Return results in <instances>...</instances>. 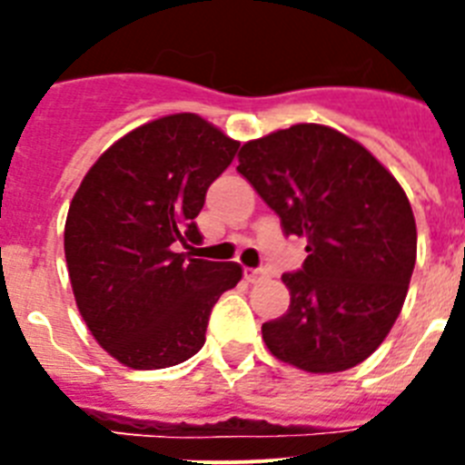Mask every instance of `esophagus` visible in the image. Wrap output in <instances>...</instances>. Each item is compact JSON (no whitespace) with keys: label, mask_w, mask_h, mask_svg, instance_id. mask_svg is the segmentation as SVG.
<instances>
[{"label":"esophagus","mask_w":465,"mask_h":465,"mask_svg":"<svg viewBox=\"0 0 465 465\" xmlns=\"http://www.w3.org/2000/svg\"><path fill=\"white\" fill-rule=\"evenodd\" d=\"M265 277H268V272H265V270L244 268V279L249 283H256V282H261V279H265Z\"/></svg>","instance_id":"obj_1"}]
</instances>
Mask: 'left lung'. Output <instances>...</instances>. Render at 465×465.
Here are the masks:
<instances>
[{
  "instance_id": "1",
  "label": "left lung",
  "mask_w": 465,
  "mask_h": 465,
  "mask_svg": "<svg viewBox=\"0 0 465 465\" xmlns=\"http://www.w3.org/2000/svg\"><path fill=\"white\" fill-rule=\"evenodd\" d=\"M237 172L307 242L305 265L283 274L286 314L262 323L270 354L328 375L384 342L408 295L417 223L396 176L335 127L298 123L246 142Z\"/></svg>"
}]
</instances>
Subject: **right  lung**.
I'll return each mask as SVG.
<instances>
[{
    "label": "right lung",
    "mask_w": 465,
    "mask_h": 465,
    "mask_svg": "<svg viewBox=\"0 0 465 465\" xmlns=\"http://www.w3.org/2000/svg\"><path fill=\"white\" fill-rule=\"evenodd\" d=\"M240 142L197 114L134 127L85 172L64 221L74 300L102 349L133 371H160L204 344L240 262L176 253L200 242L195 216Z\"/></svg>",
    "instance_id": "right-lung-1"
}]
</instances>
